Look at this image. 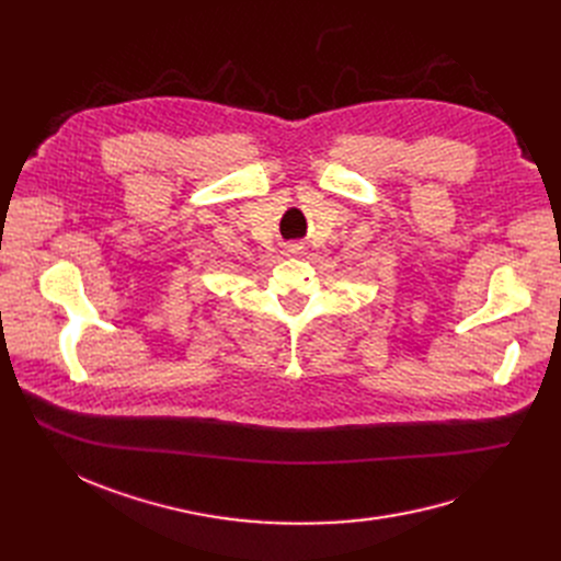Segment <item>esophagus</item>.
Segmentation results:
<instances>
[{
  "label": "esophagus",
  "mask_w": 561,
  "mask_h": 561,
  "mask_svg": "<svg viewBox=\"0 0 561 561\" xmlns=\"http://www.w3.org/2000/svg\"><path fill=\"white\" fill-rule=\"evenodd\" d=\"M298 250H300V248H293V250H290V252H298Z\"/></svg>",
  "instance_id": "34e87169"
}]
</instances>
